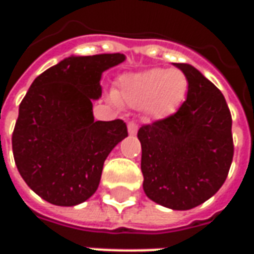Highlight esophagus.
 <instances>
[{"mask_svg": "<svg viewBox=\"0 0 254 254\" xmlns=\"http://www.w3.org/2000/svg\"><path fill=\"white\" fill-rule=\"evenodd\" d=\"M138 130V125L136 124L134 121H130L127 122V132H129V134H136Z\"/></svg>", "mask_w": 254, "mask_h": 254, "instance_id": "34e87169", "label": "esophagus"}]
</instances>
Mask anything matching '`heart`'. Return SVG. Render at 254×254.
I'll list each match as a JSON object with an SVG mask.
<instances>
[{
	"label": "heart",
	"instance_id": "obj_1",
	"mask_svg": "<svg viewBox=\"0 0 254 254\" xmlns=\"http://www.w3.org/2000/svg\"><path fill=\"white\" fill-rule=\"evenodd\" d=\"M188 88L189 81L180 69H151L122 76L114 99L130 107H143L152 118H166L180 109Z\"/></svg>",
	"mask_w": 254,
	"mask_h": 254
}]
</instances>
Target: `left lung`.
Segmentation results:
<instances>
[{
	"mask_svg": "<svg viewBox=\"0 0 254 254\" xmlns=\"http://www.w3.org/2000/svg\"><path fill=\"white\" fill-rule=\"evenodd\" d=\"M185 73L187 100L171 116L138 129L145 194L163 207L190 209L223 185L234 155L231 114L223 94L196 67Z\"/></svg>",
	"mask_w": 254,
	"mask_h": 254,
	"instance_id": "8db88e82",
	"label": "left lung"
}]
</instances>
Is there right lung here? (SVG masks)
<instances>
[{
    "instance_id": "obj_1",
    "label": "right lung",
    "mask_w": 254,
    "mask_h": 254,
    "mask_svg": "<svg viewBox=\"0 0 254 254\" xmlns=\"http://www.w3.org/2000/svg\"><path fill=\"white\" fill-rule=\"evenodd\" d=\"M124 54L69 57L31 84L12 134L14 163L25 184L54 205L85 201L99 185L110 151L127 136L122 120L94 121L100 76Z\"/></svg>"
}]
</instances>
